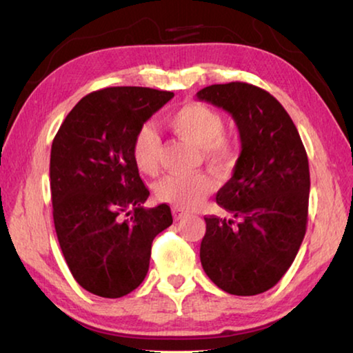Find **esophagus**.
Wrapping results in <instances>:
<instances>
[{
	"mask_svg": "<svg viewBox=\"0 0 353 353\" xmlns=\"http://www.w3.org/2000/svg\"><path fill=\"white\" fill-rule=\"evenodd\" d=\"M172 216H174V219H176V221H179V219H183V218H187V216H188V212H185L183 208H177V207H174V208H172Z\"/></svg>",
	"mask_w": 353,
	"mask_h": 353,
	"instance_id": "34e87169",
	"label": "esophagus"
}]
</instances>
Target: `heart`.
Instances as JSON below:
<instances>
[{
    "instance_id": "b5f03b06",
    "label": "heart",
    "mask_w": 353,
    "mask_h": 353,
    "mask_svg": "<svg viewBox=\"0 0 353 353\" xmlns=\"http://www.w3.org/2000/svg\"><path fill=\"white\" fill-rule=\"evenodd\" d=\"M168 126L183 140L201 146L202 155L213 165H225L234 155L229 137L223 134L224 119L216 110L198 101H188L166 118ZM160 139L145 124L134 137L132 160L137 170L152 176L159 170ZM213 179L205 172L170 174L155 185V196L177 208H193L213 190Z\"/></svg>"
}]
</instances>
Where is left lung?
Returning a JSON list of instances; mask_svg holds the SVG:
<instances>
[{
  "mask_svg": "<svg viewBox=\"0 0 353 353\" xmlns=\"http://www.w3.org/2000/svg\"><path fill=\"white\" fill-rule=\"evenodd\" d=\"M196 97L229 112L241 141L234 174L216 194L234 219L204 218L202 268L229 294H260L283 277L305 236V148L283 105L259 87L214 83Z\"/></svg>",
  "mask_w": 353,
  "mask_h": 353,
  "instance_id": "left-lung-1",
  "label": "left lung"
}]
</instances>
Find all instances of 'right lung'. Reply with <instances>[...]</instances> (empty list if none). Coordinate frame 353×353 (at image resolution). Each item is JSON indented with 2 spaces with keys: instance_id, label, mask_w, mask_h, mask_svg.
Here are the masks:
<instances>
[{
  "instance_id": "right-lung-1",
  "label": "right lung",
  "mask_w": 353,
  "mask_h": 353,
  "mask_svg": "<svg viewBox=\"0 0 353 353\" xmlns=\"http://www.w3.org/2000/svg\"><path fill=\"white\" fill-rule=\"evenodd\" d=\"M174 97L146 87H109L83 97L51 146L52 218L71 274L107 299L145 280L152 240L172 224L171 208H145L149 191L132 160L143 124Z\"/></svg>"
}]
</instances>
